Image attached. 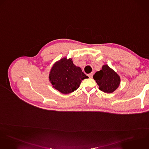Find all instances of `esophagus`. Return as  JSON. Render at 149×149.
I'll return each instance as SVG.
<instances>
[{
	"label": "esophagus",
	"instance_id": "esophagus-1",
	"mask_svg": "<svg viewBox=\"0 0 149 149\" xmlns=\"http://www.w3.org/2000/svg\"><path fill=\"white\" fill-rule=\"evenodd\" d=\"M88 75L89 78H93V72H92V73H90V74H88Z\"/></svg>",
	"mask_w": 149,
	"mask_h": 149
}]
</instances>
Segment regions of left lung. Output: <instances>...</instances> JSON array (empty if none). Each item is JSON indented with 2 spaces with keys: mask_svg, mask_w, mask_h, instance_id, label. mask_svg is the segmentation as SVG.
I'll return each mask as SVG.
<instances>
[{
  "mask_svg": "<svg viewBox=\"0 0 149 149\" xmlns=\"http://www.w3.org/2000/svg\"><path fill=\"white\" fill-rule=\"evenodd\" d=\"M99 89L105 93H113L120 84V76L108 65H104L100 71L93 76Z\"/></svg>",
  "mask_w": 149,
  "mask_h": 149,
  "instance_id": "1",
  "label": "left lung"
}]
</instances>
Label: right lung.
<instances>
[{"label": "right lung", "mask_w": 149, "mask_h": 149, "mask_svg": "<svg viewBox=\"0 0 149 149\" xmlns=\"http://www.w3.org/2000/svg\"><path fill=\"white\" fill-rule=\"evenodd\" d=\"M88 77L73 63L71 58L64 57L56 62L49 75L52 87L62 94H70L79 87L81 81Z\"/></svg>", "instance_id": "add662e5"}]
</instances>
